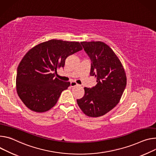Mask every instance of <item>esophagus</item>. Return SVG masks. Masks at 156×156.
I'll use <instances>...</instances> for the list:
<instances>
[{
	"label": "esophagus",
	"mask_w": 156,
	"mask_h": 156,
	"mask_svg": "<svg viewBox=\"0 0 156 156\" xmlns=\"http://www.w3.org/2000/svg\"><path fill=\"white\" fill-rule=\"evenodd\" d=\"M70 86H71V87H78V86H80V85H79L78 84L76 83L75 82L73 81V82H71Z\"/></svg>",
	"instance_id": "1"
}]
</instances>
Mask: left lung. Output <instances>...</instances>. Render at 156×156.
I'll use <instances>...</instances> for the list:
<instances>
[{"instance_id": "1", "label": "left lung", "mask_w": 156, "mask_h": 156, "mask_svg": "<svg viewBox=\"0 0 156 156\" xmlns=\"http://www.w3.org/2000/svg\"><path fill=\"white\" fill-rule=\"evenodd\" d=\"M91 65L90 76L96 77V85L84 88V96L77 103L86 115L99 117L119 102L126 87L123 66L112 50L102 41L81 42Z\"/></svg>"}]
</instances>
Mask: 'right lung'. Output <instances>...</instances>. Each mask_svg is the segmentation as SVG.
Wrapping results in <instances>:
<instances>
[{
    "label": "right lung",
    "mask_w": 156,
    "mask_h": 156,
    "mask_svg": "<svg viewBox=\"0 0 156 156\" xmlns=\"http://www.w3.org/2000/svg\"><path fill=\"white\" fill-rule=\"evenodd\" d=\"M82 49L79 42L53 39L36 45L25 54L17 68L16 87L28 108L43 112L56 105L70 83L55 78V73L64 67L68 56Z\"/></svg>",
    "instance_id": "right-lung-1"
}]
</instances>
